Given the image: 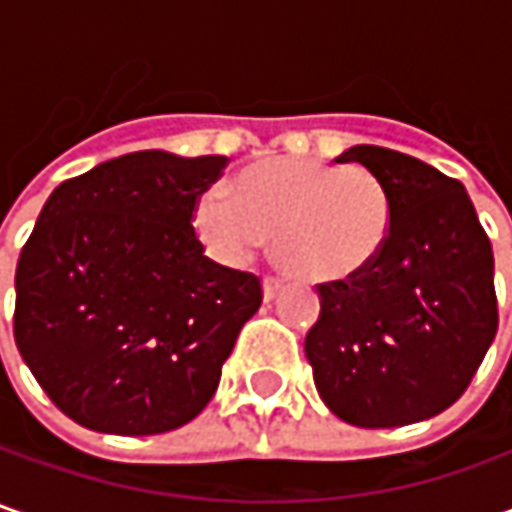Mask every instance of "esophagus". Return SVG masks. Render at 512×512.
Returning <instances> with one entry per match:
<instances>
[{
	"label": "esophagus",
	"instance_id": "1",
	"mask_svg": "<svg viewBox=\"0 0 512 512\" xmlns=\"http://www.w3.org/2000/svg\"><path fill=\"white\" fill-rule=\"evenodd\" d=\"M279 290H282V282H276V279H270L267 276L265 279V299L270 302V299H276L279 296Z\"/></svg>",
	"mask_w": 512,
	"mask_h": 512
}]
</instances>
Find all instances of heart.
Returning <instances> with one entry per match:
<instances>
[{
	"mask_svg": "<svg viewBox=\"0 0 512 512\" xmlns=\"http://www.w3.org/2000/svg\"><path fill=\"white\" fill-rule=\"evenodd\" d=\"M210 256L247 262L273 236L276 262L290 276L327 285L379 259L393 227V202L379 176L310 159H270L239 173L236 190L210 185L193 207Z\"/></svg>",
	"mask_w": 512,
	"mask_h": 512,
	"instance_id": "heart-1",
	"label": "heart"
}]
</instances>
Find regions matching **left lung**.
I'll return each instance as SVG.
<instances>
[{
	"label": "left lung",
	"mask_w": 512,
	"mask_h": 512,
	"mask_svg": "<svg viewBox=\"0 0 512 512\" xmlns=\"http://www.w3.org/2000/svg\"><path fill=\"white\" fill-rule=\"evenodd\" d=\"M336 162L382 179L393 227L367 270L319 285L305 339L313 382L347 424L424 422L462 396L496 339L493 247L459 179L376 145Z\"/></svg>",
	"instance_id": "1"
}]
</instances>
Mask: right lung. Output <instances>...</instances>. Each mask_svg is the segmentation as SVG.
Returning <instances> with one entry per match:
<instances>
[{
	"instance_id": "obj_1",
	"label": "right lung",
	"mask_w": 512,
	"mask_h": 512,
	"mask_svg": "<svg viewBox=\"0 0 512 512\" xmlns=\"http://www.w3.org/2000/svg\"><path fill=\"white\" fill-rule=\"evenodd\" d=\"M225 156L139 150L56 187L16 265L13 336L65 416L156 436L213 399L259 276L216 265L193 230Z\"/></svg>"
}]
</instances>
